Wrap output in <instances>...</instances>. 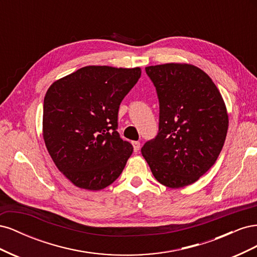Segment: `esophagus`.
I'll return each instance as SVG.
<instances>
[{"label":"esophagus","mask_w":257,"mask_h":257,"mask_svg":"<svg viewBox=\"0 0 257 257\" xmlns=\"http://www.w3.org/2000/svg\"><path fill=\"white\" fill-rule=\"evenodd\" d=\"M132 145H133V149L135 152L141 149V143L139 142H132Z\"/></svg>","instance_id":"obj_1"}]
</instances>
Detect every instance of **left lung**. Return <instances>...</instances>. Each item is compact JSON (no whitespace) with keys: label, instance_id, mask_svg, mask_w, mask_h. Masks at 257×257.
Here are the masks:
<instances>
[{"label":"left lung","instance_id":"left-lung-1","mask_svg":"<svg viewBox=\"0 0 257 257\" xmlns=\"http://www.w3.org/2000/svg\"><path fill=\"white\" fill-rule=\"evenodd\" d=\"M160 102L159 134L142 154L170 189L193 184L213 166L228 130V113L212 79L189 63L146 67Z\"/></svg>","mask_w":257,"mask_h":257}]
</instances>
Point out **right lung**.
<instances>
[{
  "label": "right lung",
  "mask_w": 257,
  "mask_h": 257,
  "mask_svg": "<svg viewBox=\"0 0 257 257\" xmlns=\"http://www.w3.org/2000/svg\"><path fill=\"white\" fill-rule=\"evenodd\" d=\"M142 68L89 65L46 92L43 138L54 165L75 186L99 191L125 167L133 147L116 132L119 106Z\"/></svg>",
  "instance_id": "right-lung-1"
}]
</instances>
